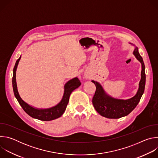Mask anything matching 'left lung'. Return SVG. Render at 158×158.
<instances>
[{
    "label": "left lung",
    "instance_id": "obj_1",
    "mask_svg": "<svg viewBox=\"0 0 158 158\" xmlns=\"http://www.w3.org/2000/svg\"><path fill=\"white\" fill-rule=\"evenodd\" d=\"M133 54L141 63L142 70L139 89L136 94L132 98L123 100L112 98L106 93L102 85L99 82L92 81L96 87V92L93 98V104L96 110L102 116L109 119H118L126 116L128 115L139 103L145 88V65L137 47H135Z\"/></svg>",
    "mask_w": 158,
    "mask_h": 158
}]
</instances>
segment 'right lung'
Listing matches in <instances>:
<instances>
[{"label": "right lung", "mask_w": 158, "mask_h": 158, "mask_svg": "<svg viewBox=\"0 0 158 158\" xmlns=\"http://www.w3.org/2000/svg\"><path fill=\"white\" fill-rule=\"evenodd\" d=\"M21 58V56L17 60L15 66L13 69V77H12V87L13 91L15 98L21 106L22 109L29 115L31 117L44 121H48L56 119L60 117L64 111L65 110L67 104L69 102V97L71 93L74 89L79 87L81 84L80 81L77 77L71 79L67 82L64 85V93L60 102L56 106L48 109H37L35 108L26 102H24L20 97L18 93L17 86L16 83V69L19 64V62Z\"/></svg>", "instance_id": "right-lung-1"}]
</instances>
